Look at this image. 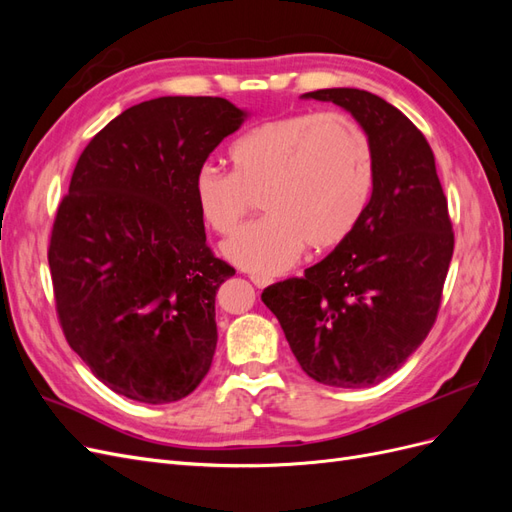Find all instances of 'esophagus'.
I'll return each instance as SVG.
<instances>
[{"instance_id": "1", "label": "esophagus", "mask_w": 512, "mask_h": 512, "mask_svg": "<svg viewBox=\"0 0 512 512\" xmlns=\"http://www.w3.org/2000/svg\"><path fill=\"white\" fill-rule=\"evenodd\" d=\"M252 282H254V286H256V288H267L269 284H273L271 277H262V275H254V277H252Z\"/></svg>"}]
</instances>
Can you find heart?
<instances>
[{
    "mask_svg": "<svg viewBox=\"0 0 512 512\" xmlns=\"http://www.w3.org/2000/svg\"><path fill=\"white\" fill-rule=\"evenodd\" d=\"M232 173L205 162L192 179L203 222L230 235L260 196L267 215L237 230L224 256L256 275L282 273L305 245L331 250L361 224L376 185V149L359 119L301 111L247 130L230 147Z\"/></svg>",
    "mask_w": 512,
    "mask_h": 512,
    "instance_id": "heart-1",
    "label": "heart"
}]
</instances>
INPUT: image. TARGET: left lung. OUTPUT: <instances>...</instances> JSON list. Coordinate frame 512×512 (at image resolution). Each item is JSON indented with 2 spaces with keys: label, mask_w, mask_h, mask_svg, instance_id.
Segmentation results:
<instances>
[{
  "label": "left lung",
  "mask_w": 512,
  "mask_h": 512,
  "mask_svg": "<svg viewBox=\"0 0 512 512\" xmlns=\"http://www.w3.org/2000/svg\"><path fill=\"white\" fill-rule=\"evenodd\" d=\"M301 98L333 102L363 123L376 185L352 235L303 277L265 288L262 301L309 378L365 389L393 376L436 322L453 224L433 151L404 113L352 87Z\"/></svg>",
  "instance_id": "1"
}]
</instances>
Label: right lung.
Here are the masks:
<instances>
[{
    "mask_svg": "<svg viewBox=\"0 0 512 512\" xmlns=\"http://www.w3.org/2000/svg\"><path fill=\"white\" fill-rule=\"evenodd\" d=\"M247 113L224 98L136 104L91 138L51 232L61 329L108 389L170 404L203 382L215 292L235 275L207 245L192 179Z\"/></svg>",
    "mask_w": 512,
    "mask_h": 512,
    "instance_id": "obj_1",
    "label": "right lung"
}]
</instances>
